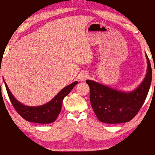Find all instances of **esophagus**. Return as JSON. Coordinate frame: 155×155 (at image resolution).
Masks as SVG:
<instances>
[{
  "mask_svg": "<svg viewBox=\"0 0 155 155\" xmlns=\"http://www.w3.org/2000/svg\"><path fill=\"white\" fill-rule=\"evenodd\" d=\"M88 77H89V74L86 72L81 73L79 75V79L81 80V81H85L87 79H88Z\"/></svg>",
  "mask_w": 155,
  "mask_h": 155,
  "instance_id": "1",
  "label": "esophagus"
}]
</instances>
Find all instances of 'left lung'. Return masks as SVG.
<instances>
[{
  "label": "left lung",
  "mask_w": 155,
  "mask_h": 155,
  "mask_svg": "<svg viewBox=\"0 0 155 155\" xmlns=\"http://www.w3.org/2000/svg\"><path fill=\"white\" fill-rule=\"evenodd\" d=\"M148 69L144 80L134 91L122 92L113 90L91 80H87L90 87V99L96 117L108 124L123 123L136 116L148 95L152 81V67L147 55Z\"/></svg>",
  "instance_id": "8db88e82"
}]
</instances>
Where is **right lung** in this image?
Instances as JSON below:
<instances>
[{
	"instance_id": "1",
	"label": "right lung",
	"mask_w": 155,
	"mask_h": 155,
	"mask_svg": "<svg viewBox=\"0 0 155 155\" xmlns=\"http://www.w3.org/2000/svg\"><path fill=\"white\" fill-rule=\"evenodd\" d=\"M6 91L11 103L17 113L26 121L39 124H49L54 122L61 111L63 100L68 95L73 88L77 84L78 81H74L68 86L65 87L54 98L47 104L40 106H26L17 101L9 91L7 84Z\"/></svg>"
}]
</instances>
